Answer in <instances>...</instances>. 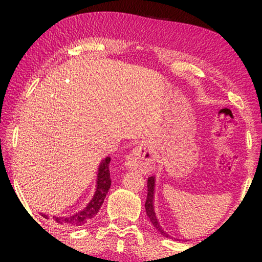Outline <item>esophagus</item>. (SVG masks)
I'll return each instance as SVG.
<instances>
[{
	"instance_id": "esophagus-1",
	"label": "esophagus",
	"mask_w": 262,
	"mask_h": 262,
	"mask_svg": "<svg viewBox=\"0 0 262 262\" xmlns=\"http://www.w3.org/2000/svg\"><path fill=\"white\" fill-rule=\"evenodd\" d=\"M125 165L129 170H140L143 172H149L154 167L152 151L147 147L139 145L128 155Z\"/></svg>"
}]
</instances>
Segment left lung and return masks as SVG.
Returning <instances> with one entry per match:
<instances>
[{
    "label": "left lung",
    "mask_w": 262,
    "mask_h": 262,
    "mask_svg": "<svg viewBox=\"0 0 262 262\" xmlns=\"http://www.w3.org/2000/svg\"><path fill=\"white\" fill-rule=\"evenodd\" d=\"M155 185H156V179L155 177H149L148 178V196L147 201H145V211H147V216L149 217L150 222H151L152 225L156 230H158L164 237H170V234L164 231L162 225L159 224V222L156 217V212H155V206H154V199H155ZM176 239V238H174Z\"/></svg>",
    "instance_id": "8db88e82"
}]
</instances>
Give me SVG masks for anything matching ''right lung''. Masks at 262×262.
I'll return each mask as SVG.
<instances>
[{
    "instance_id": "add662e5",
    "label": "right lung",
    "mask_w": 262,
    "mask_h": 262,
    "mask_svg": "<svg viewBox=\"0 0 262 262\" xmlns=\"http://www.w3.org/2000/svg\"><path fill=\"white\" fill-rule=\"evenodd\" d=\"M110 162H111V157H106L100 162L98 170H97L95 194L90 200V202H89L83 209L67 216L54 215L50 217L47 214H42V212H40L43 219L46 220L51 219L54 223L64 228H76L89 223V222L98 214L101 205L104 203L106 194H107L108 189L111 187Z\"/></svg>"
}]
</instances>
